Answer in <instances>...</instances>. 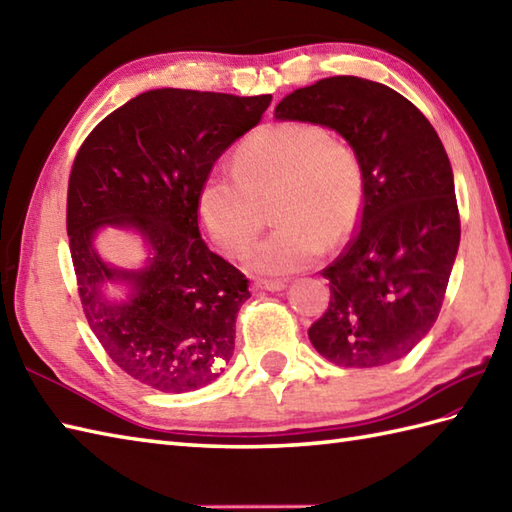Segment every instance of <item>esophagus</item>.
Here are the masks:
<instances>
[{"instance_id": "esophagus-1", "label": "esophagus", "mask_w": 512, "mask_h": 512, "mask_svg": "<svg viewBox=\"0 0 512 512\" xmlns=\"http://www.w3.org/2000/svg\"><path fill=\"white\" fill-rule=\"evenodd\" d=\"M286 288V281L281 279H259L255 281V290H268V292H279Z\"/></svg>"}]
</instances>
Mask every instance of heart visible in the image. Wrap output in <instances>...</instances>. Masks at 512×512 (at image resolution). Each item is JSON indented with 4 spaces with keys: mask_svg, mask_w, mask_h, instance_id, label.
<instances>
[{
    "mask_svg": "<svg viewBox=\"0 0 512 512\" xmlns=\"http://www.w3.org/2000/svg\"><path fill=\"white\" fill-rule=\"evenodd\" d=\"M235 173L204 178L198 213L217 248L239 257L264 226V206L277 228L246 257L257 275H290L310 266L325 244L345 242L365 200V173L356 151L321 125L277 123L239 143Z\"/></svg>",
    "mask_w": 512,
    "mask_h": 512,
    "instance_id": "1",
    "label": "heart"
}]
</instances>
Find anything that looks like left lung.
I'll list each match as a JSON object with an SVG mask.
<instances>
[{
  "mask_svg": "<svg viewBox=\"0 0 512 512\" xmlns=\"http://www.w3.org/2000/svg\"><path fill=\"white\" fill-rule=\"evenodd\" d=\"M275 118L339 132L365 173L358 233L321 270L330 306L308 330L314 350L341 367L394 363L436 323L460 246L442 140L405 96L358 76L295 90L275 107Z\"/></svg>",
  "mask_w": 512,
  "mask_h": 512,
  "instance_id": "left-lung-1",
  "label": "left lung"
}]
</instances>
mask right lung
<instances>
[{"instance_id": "add662e5", "label": "right lung", "mask_w": 512, "mask_h": 512, "mask_svg": "<svg viewBox=\"0 0 512 512\" xmlns=\"http://www.w3.org/2000/svg\"><path fill=\"white\" fill-rule=\"evenodd\" d=\"M270 101V94L149 90L105 116L74 158L68 237L85 319L107 356L151 389H200L231 361L248 279L204 244L198 193L215 160L262 121ZM105 225L146 239L145 269L102 262L93 237ZM114 280L130 286L125 302L104 297Z\"/></svg>"}]
</instances>
